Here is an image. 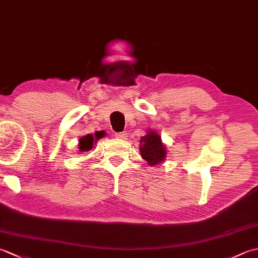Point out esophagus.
Returning <instances> with one entry per match:
<instances>
[{"mask_svg":"<svg viewBox=\"0 0 258 258\" xmlns=\"http://www.w3.org/2000/svg\"><path fill=\"white\" fill-rule=\"evenodd\" d=\"M115 136L118 139H125L126 138V132H122V133H115Z\"/></svg>","mask_w":258,"mask_h":258,"instance_id":"obj_1","label":"esophagus"}]
</instances>
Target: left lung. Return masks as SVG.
<instances>
[{"mask_svg": "<svg viewBox=\"0 0 258 258\" xmlns=\"http://www.w3.org/2000/svg\"><path fill=\"white\" fill-rule=\"evenodd\" d=\"M140 152L147 165L154 166L163 163L166 157V147L162 143L161 136L155 131H149L140 141Z\"/></svg>", "mask_w": 258, "mask_h": 258, "instance_id": "1", "label": "left lung"}]
</instances>
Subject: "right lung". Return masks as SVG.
Wrapping results in <instances>:
<instances>
[{
  "label": "right lung",
  "mask_w": 258,
  "mask_h": 258,
  "mask_svg": "<svg viewBox=\"0 0 258 258\" xmlns=\"http://www.w3.org/2000/svg\"><path fill=\"white\" fill-rule=\"evenodd\" d=\"M104 135H105V132H104V131H101V132H96L94 136L92 134H87L83 136V138H81L79 142L80 152L91 151L93 149V144H94L95 142H97V140L104 138Z\"/></svg>",
  "instance_id": "1"
}]
</instances>
